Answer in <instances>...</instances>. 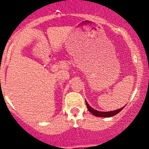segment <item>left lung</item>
Here are the masks:
<instances>
[{"mask_svg":"<svg viewBox=\"0 0 149 149\" xmlns=\"http://www.w3.org/2000/svg\"><path fill=\"white\" fill-rule=\"evenodd\" d=\"M85 101H86V100H85ZM86 107H87L88 110L91 113L93 114L94 116H98V117H112V116H113L116 115L118 113H119V112H120L121 110L124 108V107H122V108L113 110V111L101 112V111H98V110H95V109H93V107H91L89 106V104L86 102Z\"/></svg>","mask_w":149,"mask_h":149,"instance_id":"8db88e82","label":"left lung"}]
</instances>
